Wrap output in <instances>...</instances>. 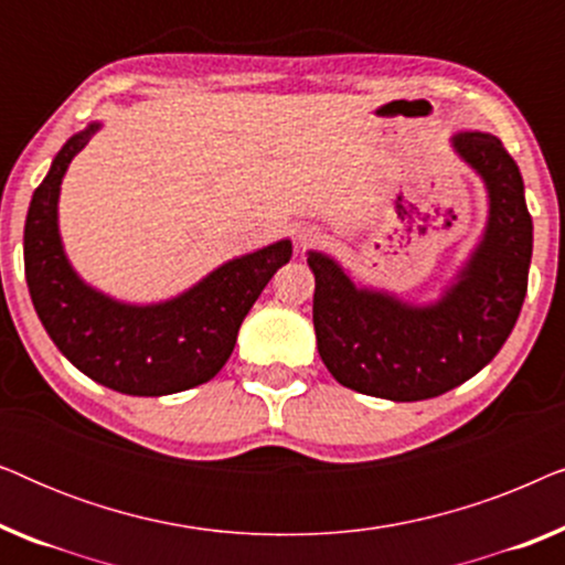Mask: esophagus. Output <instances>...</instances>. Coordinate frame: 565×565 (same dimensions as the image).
<instances>
[{
    "instance_id": "1",
    "label": "esophagus",
    "mask_w": 565,
    "mask_h": 565,
    "mask_svg": "<svg viewBox=\"0 0 565 565\" xmlns=\"http://www.w3.org/2000/svg\"><path fill=\"white\" fill-rule=\"evenodd\" d=\"M321 242V234L316 228H303V231H298V244L303 246H313V244H319Z\"/></svg>"
}]
</instances>
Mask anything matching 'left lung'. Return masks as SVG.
Returning <instances> with one entry per match:
<instances>
[{
	"label": "left lung",
	"mask_w": 565,
	"mask_h": 565,
	"mask_svg": "<svg viewBox=\"0 0 565 565\" xmlns=\"http://www.w3.org/2000/svg\"><path fill=\"white\" fill-rule=\"evenodd\" d=\"M452 149L483 180L489 221L466 267L435 303L414 306L358 288L329 254L308 252L319 354L339 383L365 396H443L497 358L522 311L532 218L520 167L497 136L481 130L455 134Z\"/></svg>",
	"instance_id": "8db88e82"
}]
</instances>
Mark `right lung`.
Segmentation results:
<instances>
[{
  "instance_id": "1",
  "label": "right lung",
  "mask_w": 565,
  "mask_h": 565,
  "mask_svg": "<svg viewBox=\"0 0 565 565\" xmlns=\"http://www.w3.org/2000/svg\"><path fill=\"white\" fill-rule=\"evenodd\" d=\"M99 122L74 134L38 184L25 218V280L38 319L61 354L105 388L169 396L207 383L226 365L254 300L288 265V238L213 269L182 296L134 306L99 292L74 273L58 234V192L72 159Z\"/></svg>"
}]
</instances>
